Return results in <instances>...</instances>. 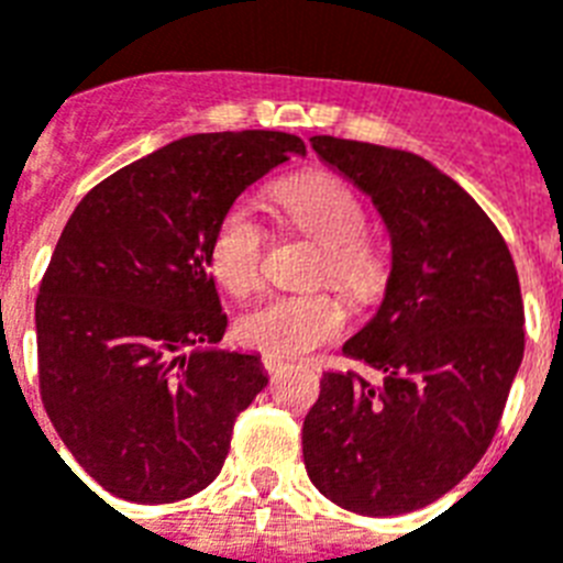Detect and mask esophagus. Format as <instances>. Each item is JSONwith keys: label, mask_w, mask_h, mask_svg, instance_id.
I'll return each mask as SVG.
<instances>
[{"label": "esophagus", "mask_w": 563, "mask_h": 563, "mask_svg": "<svg viewBox=\"0 0 563 563\" xmlns=\"http://www.w3.org/2000/svg\"><path fill=\"white\" fill-rule=\"evenodd\" d=\"M287 362L285 360H278V356H271V354H264L262 356V368L267 371V374H276V371L285 368Z\"/></svg>", "instance_id": "esophagus-1"}]
</instances>
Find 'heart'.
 Segmentation results:
<instances>
[{
    "mask_svg": "<svg viewBox=\"0 0 563 563\" xmlns=\"http://www.w3.org/2000/svg\"><path fill=\"white\" fill-rule=\"evenodd\" d=\"M296 232L322 247L313 285H333L354 305H371L391 278V253L365 230L360 195L331 172L285 178L273 192ZM267 253V232L247 203H232L209 239V267L224 290L247 296L258 290ZM345 331V308L331 290L273 296L235 322L244 347L271 356H299Z\"/></svg>",
    "mask_w": 563,
    "mask_h": 563,
    "instance_id": "obj_1",
    "label": "heart"
}]
</instances>
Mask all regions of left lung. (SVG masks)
Segmentation results:
<instances>
[{
    "mask_svg": "<svg viewBox=\"0 0 563 563\" xmlns=\"http://www.w3.org/2000/svg\"><path fill=\"white\" fill-rule=\"evenodd\" d=\"M310 146L371 195L394 267L379 313L342 347L383 383L324 371L305 466L347 512H415L454 489L498 431L523 356L521 282L492 218L429 161L331 134Z\"/></svg>",
    "mask_w": 563,
    "mask_h": 563,
    "instance_id": "left-lung-1",
    "label": "left lung"
}]
</instances>
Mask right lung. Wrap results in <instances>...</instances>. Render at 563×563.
Wrapping results in <instances>:
<instances>
[{
	"label": "right lung",
	"mask_w": 563,
	"mask_h": 563,
	"mask_svg": "<svg viewBox=\"0 0 563 563\" xmlns=\"http://www.w3.org/2000/svg\"><path fill=\"white\" fill-rule=\"evenodd\" d=\"M287 132L180 137L77 203L36 296L40 397L109 495L175 504L216 481L235 417L267 385L253 354L203 351L227 313L209 273L218 218L273 166Z\"/></svg>",
	"instance_id": "add662e5"
}]
</instances>
